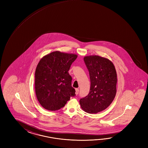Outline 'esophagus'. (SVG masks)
Masks as SVG:
<instances>
[{"mask_svg":"<svg viewBox=\"0 0 148 148\" xmlns=\"http://www.w3.org/2000/svg\"><path fill=\"white\" fill-rule=\"evenodd\" d=\"M79 89H75V94H78L79 93Z\"/></svg>","mask_w":148,"mask_h":148,"instance_id":"esophagus-1","label":"esophagus"}]
</instances>
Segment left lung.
<instances>
[{
	"instance_id": "1",
	"label": "left lung",
	"mask_w": 148,
	"mask_h": 148,
	"mask_svg": "<svg viewBox=\"0 0 148 148\" xmlns=\"http://www.w3.org/2000/svg\"><path fill=\"white\" fill-rule=\"evenodd\" d=\"M89 71L91 86L88 95L80 99L81 108L86 113L95 114L108 108L116 93L117 73L113 62L104 57H84Z\"/></svg>"
}]
</instances>
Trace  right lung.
I'll list each match as a JSON object with an SVG mask.
<instances>
[{"mask_svg":"<svg viewBox=\"0 0 148 148\" xmlns=\"http://www.w3.org/2000/svg\"><path fill=\"white\" fill-rule=\"evenodd\" d=\"M77 57L75 54L54 51L43 57L38 62L35 73V93L46 110H58L70 97L75 96L68 71Z\"/></svg>","mask_w":148,"mask_h":148,"instance_id":"add662e5","label":"right lung"}]
</instances>
